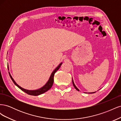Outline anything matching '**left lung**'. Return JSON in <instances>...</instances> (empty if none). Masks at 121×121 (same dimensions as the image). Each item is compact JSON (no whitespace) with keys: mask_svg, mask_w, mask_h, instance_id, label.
<instances>
[{"mask_svg":"<svg viewBox=\"0 0 121 121\" xmlns=\"http://www.w3.org/2000/svg\"><path fill=\"white\" fill-rule=\"evenodd\" d=\"M72 82H73V86H74V87H75V88L77 90H78V91H80L79 90V89L76 86V85H75V84H74V81H73V78H72ZM95 92H96V91L95 92H88V93H95Z\"/></svg>","mask_w":121,"mask_h":121,"instance_id":"obj_1","label":"left lung"}]
</instances>
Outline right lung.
<instances>
[{"label": "right lung", "mask_w": 121, "mask_h": 121, "mask_svg": "<svg viewBox=\"0 0 121 121\" xmlns=\"http://www.w3.org/2000/svg\"><path fill=\"white\" fill-rule=\"evenodd\" d=\"M63 64V63H61L60 64V65H58V66L52 72V74H51V75L50 76V77L48 80V81L46 82V83L43 86H42V87L38 89H36V90H27V89H26L23 88L22 87H21L20 86H19L18 84L16 82V81H14V79H13V78L12 77V75H11L10 72H9V76L11 78V79L12 80L13 82V83L15 84V85L18 87L19 88L22 90L24 92H26V93H27L29 95H34V96H37L39 95L40 94H42L46 92V91H48V90H49L51 87H52V85H53V81H54V76L55 73H56V72L58 70V69H59L61 66V65ZM8 69L9 71V65H8Z\"/></svg>", "instance_id": "right-lung-1"}]
</instances>
